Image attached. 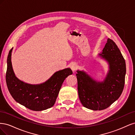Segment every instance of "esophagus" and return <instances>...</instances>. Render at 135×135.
<instances>
[{
  "mask_svg": "<svg viewBox=\"0 0 135 135\" xmlns=\"http://www.w3.org/2000/svg\"><path fill=\"white\" fill-rule=\"evenodd\" d=\"M77 65L75 64H71V66H70V68H71V70L73 71V72H74L76 69H77Z\"/></svg>",
  "mask_w": 135,
  "mask_h": 135,
  "instance_id": "esophagus-1",
  "label": "esophagus"
}]
</instances>
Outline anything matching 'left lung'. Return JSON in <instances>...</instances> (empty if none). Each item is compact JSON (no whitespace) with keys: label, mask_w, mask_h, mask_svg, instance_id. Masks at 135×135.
Returning <instances> with one entry per match:
<instances>
[{"label":"left lung","mask_w":135,"mask_h":135,"mask_svg":"<svg viewBox=\"0 0 135 135\" xmlns=\"http://www.w3.org/2000/svg\"><path fill=\"white\" fill-rule=\"evenodd\" d=\"M99 56L109 64V73L103 81H95L83 71L78 70L76 74L81 103L85 108L93 110L109 107L121 95L125 83V60L113 40L107 39Z\"/></svg>","instance_id":"8db88e82"}]
</instances>
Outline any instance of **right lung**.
Listing matches in <instances>:
<instances>
[{
	"mask_svg": "<svg viewBox=\"0 0 135 135\" xmlns=\"http://www.w3.org/2000/svg\"><path fill=\"white\" fill-rule=\"evenodd\" d=\"M12 48L7 58L6 83L9 93L19 104L34 111H42L54 105L66 78L73 74L67 68L56 72L46 82L37 85L27 84L16 77L11 62Z\"/></svg>",
	"mask_w": 135,
	"mask_h": 135,
	"instance_id": "obj_1",
	"label": "right lung"
}]
</instances>
